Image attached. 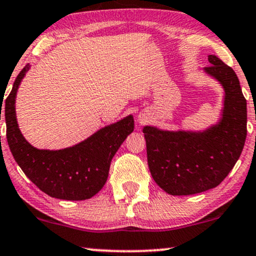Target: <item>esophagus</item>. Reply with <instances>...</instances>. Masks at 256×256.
<instances>
[{
	"mask_svg": "<svg viewBox=\"0 0 256 256\" xmlns=\"http://www.w3.org/2000/svg\"><path fill=\"white\" fill-rule=\"evenodd\" d=\"M141 121H142V120H141Z\"/></svg>",
	"mask_w": 256,
	"mask_h": 256,
	"instance_id": "obj_1",
	"label": "esophagus"
}]
</instances>
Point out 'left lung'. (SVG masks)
Segmentation results:
<instances>
[{"mask_svg":"<svg viewBox=\"0 0 256 256\" xmlns=\"http://www.w3.org/2000/svg\"><path fill=\"white\" fill-rule=\"evenodd\" d=\"M204 71L222 84L224 110L218 124L202 132L143 128L150 174L172 196L208 191L222 183L236 166L247 136V101L232 68L208 56Z\"/></svg>","mask_w":256,"mask_h":256,"instance_id":"obj_1","label":"left lung"}]
</instances>
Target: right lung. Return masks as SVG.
Returning <instances> with one entry per match:
<instances>
[{
    "label": "right lung",
    "instance_id": "add662e5",
    "mask_svg": "<svg viewBox=\"0 0 256 256\" xmlns=\"http://www.w3.org/2000/svg\"><path fill=\"white\" fill-rule=\"evenodd\" d=\"M28 64L14 82L4 101L6 140L14 158L26 176L50 197L85 200L104 188L112 158L134 130V118L128 115L94 132L85 141L60 150L37 149L24 138L17 124L15 99ZM1 102V110H2Z\"/></svg>",
    "mask_w": 256,
    "mask_h": 256
}]
</instances>
